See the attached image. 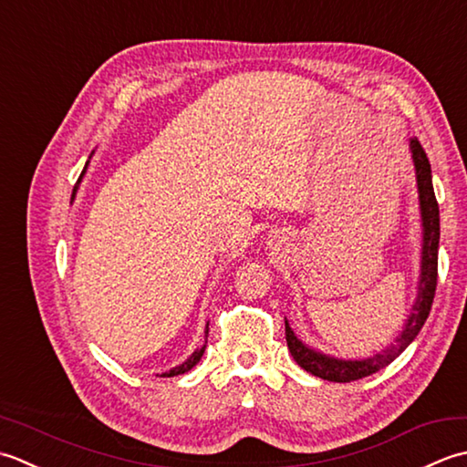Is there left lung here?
I'll use <instances>...</instances> for the list:
<instances>
[{
    "label": "left lung",
    "mask_w": 467,
    "mask_h": 467,
    "mask_svg": "<svg viewBox=\"0 0 467 467\" xmlns=\"http://www.w3.org/2000/svg\"><path fill=\"white\" fill-rule=\"evenodd\" d=\"M411 147V157L415 165L417 177V192H420V207H421V225H423V247H421V274H420V288H417V300L413 304V312L403 327V332L397 337L395 345L379 355L358 360H345L337 357L322 355L318 350L304 345V342L294 335L286 320V342L290 355L294 360L310 375L320 377L332 383H350L377 373L383 367L403 353L411 345L413 338L420 335L421 327L430 317L435 286H437V247H440V205H437L433 183H431V165L427 159L421 142L415 137L409 140Z\"/></svg>",
    "instance_id": "1"
}]
</instances>
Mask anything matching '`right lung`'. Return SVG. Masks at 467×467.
Segmentation results:
<instances>
[{"label": "right lung", "instance_id": "obj_1", "mask_svg": "<svg viewBox=\"0 0 467 467\" xmlns=\"http://www.w3.org/2000/svg\"><path fill=\"white\" fill-rule=\"evenodd\" d=\"M87 167H88V161H87V165H84V171H82V173H80V177H78V183H80V179H82V175L84 173H87ZM78 183H76L74 185V192H72V199H74V195H76V189H78ZM207 332H209V325L205 327V342H207ZM203 353H205V345L202 347V348H197L195 350V353L192 355V357H189L187 360H185V363H181L179 367H175V368H171L169 370V373H163V375H161V377H175V375H183V373H187V370H192L197 363H199V360H202V357H203Z\"/></svg>", "mask_w": 467, "mask_h": 467}]
</instances>
